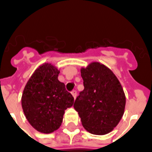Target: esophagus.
<instances>
[{
  "mask_svg": "<svg viewBox=\"0 0 152 152\" xmlns=\"http://www.w3.org/2000/svg\"><path fill=\"white\" fill-rule=\"evenodd\" d=\"M72 94L73 98L76 99V96H77V92H76V90H73V91H72Z\"/></svg>",
  "mask_w": 152,
  "mask_h": 152,
  "instance_id": "obj_1",
  "label": "esophagus"
}]
</instances>
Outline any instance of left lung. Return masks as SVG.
Instances as JSON below:
<instances>
[{
	"mask_svg": "<svg viewBox=\"0 0 152 152\" xmlns=\"http://www.w3.org/2000/svg\"><path fill=\"white\" fill-rule=\"evenodd\" d=\"M85 89L74 103L83 127L95 135H105L117 126L123 116L126 98L112 70L99 62L80 69Z\"/></svg>",
	"mask_w": 152,
	"mask_h": 152,
	"instance_id": "8db88e82",
	"label": "left lung"
}]
</instances>
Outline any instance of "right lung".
Returning <instances> with one entry per match:
<instances>
[{
  "label": "right lung",
  "instance_id": "1",
  "mask_svg": "<svg viewBox=\"0 0 152 152\" xmlns=\"http://www.w3.org/2000/svg\"><path fill=\"white\" fill-rule=\"evenodd\" d=\"M60 70L44 63L35 70L22 94V107L27 120L42 134L53 133L61 126L65 110L72 107L74 98L58 80Z\"/></svg>",
  "mask_w": 152,
  "mask_h": 152
}]
</instances>
